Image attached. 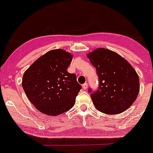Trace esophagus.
Returning <instances> with one entry per match:
<instances>
[{
	"instance_id": "34e87169",
	"label": "esophagus",
	"mask_w": 153,
	"mask_h": 153,
	"mask_svg": "<svg viewBox=\"0 0 153 153\" xmlns=\"http://www.w3.org/2000/svg\"><path fill=\"white\" fill-rule=\"evenodd\" d=\"M82 88L84 89H87V88H88V84H87V83H86V82L84 83V84H83V85H82Z\"/></svg>"
}]
</instances>
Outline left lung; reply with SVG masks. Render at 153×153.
<instances>
[{"label": "left lung", "mask_w": 153, "mask_h": 153, "mask_svg": "<svg viewBox=\"0 0 153 153\" xmlns=\"http://www.w3.org/2000/svg\"><path fill=\"white\" fill-rule=\"evenodd\" d=\"M95 67L99 85L89 89L94 106L109 115L128 109L137 99L139 78L133 67L119 54L106 48H98L87 55Z\"/></svg>", "instance_id": "obj_1"}]
</instances>
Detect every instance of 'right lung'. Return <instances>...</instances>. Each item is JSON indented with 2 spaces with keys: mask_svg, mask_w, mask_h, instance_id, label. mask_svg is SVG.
I'll return each instance as SVG.
<instances>
[{
  "mask_svg": "<svg viewBox=\"0 0 153 153\" xmlns=\"http://www.w3.org/2000/svg\"><path fill=\"white\" fill-rule=\"evenodd\" d=\"M72 55L54 49L38 58L23 76V90L36 108L48 115L70 110L82 89L76 74L68 72Z\"/></svg>",
  "mask_w": 153,
  "mask_h": 153,
  "instance_id": "1",
  "label": "right lung"
}]
</instances>
